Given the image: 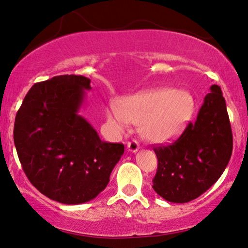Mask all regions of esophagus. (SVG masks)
Instances as JSON below:
<instances>
[{"instance_id": "1", "label": "esophagus", "mask_w": 248, "mask_h": 248, "mask_svg": "<svg viewBox=\"0 0 248 248\" xmlns=\"http://www.w3.org/2000/svg\"><path fill=\"white\" fill-rule=\"evenodd\" d=\"M127 147H128V151L131 152V153H136L139 149V144L137 140H131L129 141L127 144Z\"/></svg>"}]
</instances>
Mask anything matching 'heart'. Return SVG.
<instances>
[{"label":"heart","mask_w":248,"mask_h":248,"mask_svg":"<svg viewBox=\"0 0 248 248\" xmlns=\"http://www.w3.org/2000/svg\"><path fill=\"white\" fill-rule=\"evenodd\" d=\"M194 112V99L186 91L169 88L147 90L124 97L120 107L111 106L107 117L118 131L128 123L139 124L146 140L160 144L182 135Z\"/></svg>","instance_id":"1"}]
</instances>
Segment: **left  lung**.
I'll list each match as a JSON object with an SVG mask.
<instances>
[{
  "label": "left lung",
  "mask_w": 248,
  "mask_h": 248,
  "mask_svg": "<svg viewBox=\"0 0 248 248\" xmlns=\"http://www.w3.org/2000/svg\"><path fill=\"white\" fill-rule=\"evenodd\" d=\"M153 189L166 201L186 203L217 182L232 153V134L220 86L212 85L199 110L173 144L155 147Z\"/></svg>",
  "instance_id": "1"
}]
</instances>
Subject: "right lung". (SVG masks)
Segmentation results:
<instances>
[{
	"instance_id": "add662e5",
	"label": "right lung",
	"mask_w": 248,
	"mask_h": 248,
	"mask_svg": "<svg viewBox=\"0 0 248 248\" xmlns=\"http://www.w3.org/2000/svg\"><path fill=\"white\" fill-rule=\"evenodd\" d=\"M91 79L55 76L29 90L16 116L13 138L31 184L51 200L79 204L106 189L124 152L102 141L79 116Z\"/></svg>"
}]
</instances>
